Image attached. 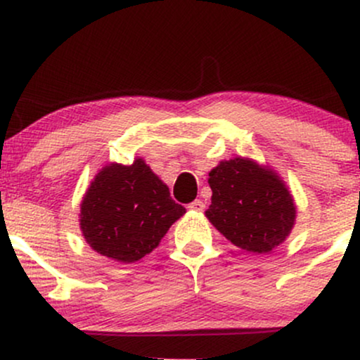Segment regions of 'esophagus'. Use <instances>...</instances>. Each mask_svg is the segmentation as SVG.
<instances>
[{
  "instance_id": "obj_1",
  "label": "esophagus",
  "mask_w": 360,
  "mask_h": 360,
  "mask_svg": "<svg viewBox=\"0 0 360 360\" xmlns=\"http://www.w3.org/2000/svg\"><path fill=\"white\" fill-rule=\"evenodd\" d=\"M189 210H193V212H203L205 210V203L201 200H194L193 203H189V206H188Z\"/></svg>"
}]
</instances>
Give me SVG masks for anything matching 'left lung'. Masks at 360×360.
Returning a JSON list of instances; mask_svg holds the SVG:
<instances>
[{
	"mask_svg": "<svg viewBox=\"0 0 360 360\" xmlns=\"http://www.w3.org/2000/svg\"><path fill=\"white\" fill-rule=\"evenodd\" d=\"M208 183L213 194L206 218L233 245L267 254L291 233L295 200L269 167L235 157L212 169Z\"/></svg>",
	"mask_w": 360,
	"mask_h": 360,
	"instance_id": "obj_1",
	"label": "left lung"
}]
</instances>
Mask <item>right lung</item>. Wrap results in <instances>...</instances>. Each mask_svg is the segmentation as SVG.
I'll return each mask as SVG.
<instances>
[{
  "label": "right lung",
  "mask_w": 360,
  "mask_h": 360,
  "mask_svg": "<svg viewBox=\"0 0 360 360\" xmlns=\"http://www.w3.org/2000/svg\"><path fill=\"white\" fill-rule=\"evenodd\" d=\"M184 213L143 159H135L98 172L82 198L79 225L91 249L130 264L150 254Z\"/></svg>",
  "instance_id": "obj_1"
}]
</instances>
